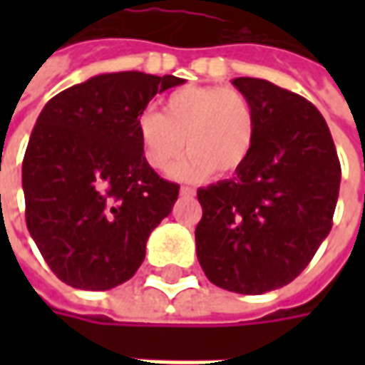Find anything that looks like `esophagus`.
Listing matches in <instances>:
<instances>
[{"label": "esophagus", "instance_id": "1", "mask_svg": "<svg viewBox=\"0 0 365 365\" xmlns=\"http://www.w3.org/2000/svg\"><path fill=\"white\" fill-rule=\"evenodd\" d=\"M180 195H183V197H193V195H195V190H193V187H187V185H182V187H180Z\"/></svg>", "mask_w": 365, "mask_h": 365}]
</instances>
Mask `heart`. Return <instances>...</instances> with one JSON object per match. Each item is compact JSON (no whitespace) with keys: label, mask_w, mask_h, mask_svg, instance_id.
<instances>
[{"label":"heart","mask_w":365,"mask_h":365,"mask_svg":"<svg viewBox=\"0 0 365 365\" xmlns=\"http://www.w3.org/2000/svg\"><path fill=\"white\" fill-rule=\"evenodd\" d=\"M146 164L158 172L172 166L180 180L225 175L245 164L256 140V117L248 97L230 86H187L162 101V113L146 109L136 120Z\"/></svg>","instance_id":"obj_1"}]
</instances>
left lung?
<instances>
[{"instance_id":"left-lung-1","label":"left lung","mask_w":365,"mask_h":365,"mask_svg":"<svg viewBox=\"0 0 365 365\" xmlns=\"http://www.w3.org/2000/svg\"><path fill=\"white\" fill-rule=\"evenodd\" d=\"M256 117L250 156L232 180L197 190L195 248L209 282L260 295L293 282L332 229L340 162L319 109L260 78H235Z\"/></svg>"}]
</instances>
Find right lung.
<instances>
[{
  "label": "right lung",
  "instance_id": "right-lung-1",
  "mask_svg": "<svg viewBox=\"0 0 365 365\" xmlns=\"http://www.w3.org/2000/svg\"><path fill=\"white\" fill-rule=\"evenodd\" d=\"M175 76H93L44 105L23 158L25 221L60 282L88 291L125 283L180 185L140 150L136 120Z\"/></svg>",
  "mask_w": 365,
  "mask_h": 365
}]
</instances>
